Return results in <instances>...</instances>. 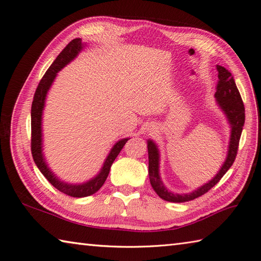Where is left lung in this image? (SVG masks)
Listing matches in <instances>:
<instances>
[{
	"label": "left lung",
	"mask_w": 261,
	"mask_h": 261,
	"mask_svg": "<svg viewBox=\"0 0 261 261\" xmlns=\"http://www.w3.org/2000/svg\"><path fill=\"white\" fill-rule=\"evenodd\" d=\"M218 78L219 82L217 85V92L215 97L217 99V103L225 114L228 123L231 126V136L230 144H228V150L226 159L222 167L217 173V175L204 185L195 189L192 193L187 194H174L170 192L164 186L161 180L159 173L160 165V153L158 146L151 139L147 140L148 144V155H149V178L153 191L158 196L165 201L170 202H185L198 198L201 195L206 194L208 191L215 186L218 181L223 177L227 170L232 167V164L236 158L239 149V143L241 138V134L243 130V126L245 123V108L240 91L236 87L234 78L232 74L228 72L223 66L217 65Z\"/></svg>",
	"instance_id": "1"
}]
</instances>
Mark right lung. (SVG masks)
Segmentation results:
<instances>
[{
    "mask_svg": "<svg viewBox=\"0 0 261 261\" xmlns=\"http://www.w3.org/2000/svg\"><path fill=\"white\" fill-rule=\"evenodd\" d=\"M84 45L85 44L82 42V39L76 38L74 40L70 41L65 46L64 50L58 55V58L55 59V61L52 63V65L45 72L40 83H39L34 96L33 106H31V153H33L34 161L38 169L40 170V172L44 175V177L48 179L58 191L68 196L77 197V198L90 196L99 191L101 186L105 184L115 158L121 152L124 145L127 143V140L129 139L123 138L121 140H118L108 154L100 172L96 176L92 177L88 181H85V183L70 184L66 183V181H63L55 175L48 167V163H46L42 152V113L44 109L46 94H48V91L51 88L58 73L63 67H65L69 62H72L77 57L78 53L83 50Z\"/></svg>",
    "mask_w": 261,
    "mask_h": 261,
    "instance_id": "right-lung-1",
    "label": "right lung"
}]
</instances>
